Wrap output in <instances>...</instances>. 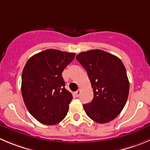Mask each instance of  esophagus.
Masks as SVG:
<instances>
[{"label":"esophagus","mask_w":150,"mask_h":150,"mask_svg":"<svg viewBox=\"0 0 150 150\" xmlns=\"http://www.w3.org/2000/svg\"><path fill=\"white\" fill-rule=\"evenodd\" d=\"M74 94H75V96H76V97H79L81 94V90H78L77 91H76V92L74 93Z\"/></svg>","instance_id":"obj_1"}]
</instances>
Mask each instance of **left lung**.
<instances>
[{"mask_svg":"<svg viewBox=\"0 0 150 150\" xmlns=\"http://www.w3.org/2000/svg\"><path fill=\"white\" fill-rule=\"evenodd\" d=\"M85 68L93 89V99L83 105L88 117L104 124L122 112L129 95L126 68L119 57L99 49L79 53L76 57Z\"/></svg>","mask_w":150,"mask_h":150,"instance_id":"8db88e82","label":"left lung"}]
</instances>
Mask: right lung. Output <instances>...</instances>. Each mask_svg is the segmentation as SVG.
<instances>
[{
    "label": "right lung",
    "mask_w": 150,
    "mask_h": 150,
    "mask_svg": "<svg viewBox=\"0 0 150 150\" xmlns=\"http://www.w3.org/2000/svg\"><path fill=\"white\" fill-rule=\"evenodd\" d=\"M74 57V53L47 49L27 61L22 74L23 99L40 123L57 125L66 116L73 96L65 88L62 73Z\"/></svg>",
    "instance_id": "obj_1"
}]
</instances>
